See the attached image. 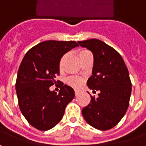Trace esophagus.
<instances>
[{
	"label": "esophagus",
	"instance_id": "34e87169",
	"mask_svg": "<svg viewBox=\"0 0 146 146\" xmlns=\"http://www.w3.org/2000/svg\"><path fill=\"white\" fill-rule=\"evenodd\" d=\"M80 94V91L79 90H75V95H78Z\"/></svg>",
	"mask_w": 146,
	"mask_h": 146
}]
</instances>
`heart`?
I'll return each instance as SVG.
<instances>
[{
  "mask_svg": "<svg viewBox=\"0 0 146 146\" xmlns=\"http://www.w3.org/2000/svg\"><path fill=\"white\" fill-rule=\"evenodd\" d=\"M66 81L70 85L74 87V88H80L84 82V80L81 77L75 76H69L66 79Z\"/></svg>",
  "mask_w": 146,
  "mask_h": 146,
  "instance_id": "b5f03b06",
  "label": "heart"
}]
</instances>
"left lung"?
Instances as JSON below:
<instances>
[{"instance_id":"1","label":"left lung","mask_w":146,"mask_h":146,"mask_svg":"<svg viewBox=\"0 0 146 146\" xmlns=\"http://www.w3.org/2000/svg\"><path fill=\"white\" fill-rule=\"evenodd\" d=\"M94 56L92 76L87 85L98 98L91 96V102L82 110L87 123L101 131L113 128L125 115L131 93V82L124 61L117 51L98 39L78 41Z\"/></svg>"}]
</instances>
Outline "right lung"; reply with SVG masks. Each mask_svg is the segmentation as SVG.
I'll return each instance as SVG.
<instances>
[{
  "label": "right lung",
  "mask_w": 146,
  "mask_h": 146,
  "mask_svg": "<svg viewBox=\"0 0 146 146\" xmlns=\"http://www.w3.org/2000/svg\"><path fill=\"white\" fill-rule=\"evenodd\" d=\"M76 41L47 40L27 51L19 68L15 90L19 106L30 125L40 131H48L60 121L66 106L75 96L73 89L62 85L58 94L50 91L59 74L62 57Z\"/></svg>",
  "instance_id": "right-lung-1"
}]
</instances>
